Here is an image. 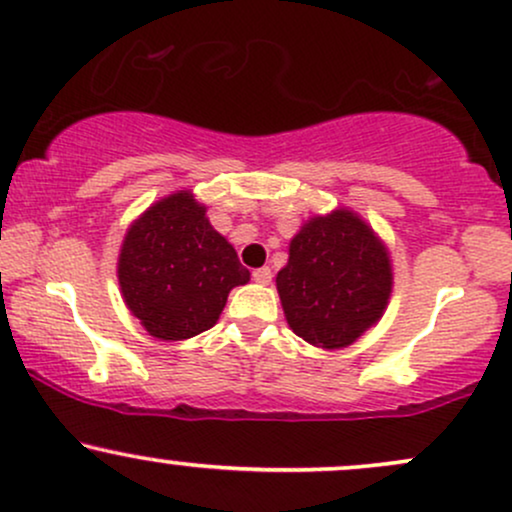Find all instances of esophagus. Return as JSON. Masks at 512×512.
Listing matches in <instances>:
<instances>
[{
	"label": "esophagus",
	"instance_id": "esophagus-1",
	"mask_svg": "<svg viewBox=\"0 0 512 512\" xmlns=\"http://www.w3.org/2000/svg\"><path fill=\"white\" fill-rule=\"evenodd\" d=\"M254 280L258 282V285H268V282L273 280V273H270V268H256Z\"/></svg>",
	"mask_w": 512,
	"mask_h": 512
}]
</instances>
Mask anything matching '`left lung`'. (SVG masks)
Here are the masks:
<instances>
[{
    "instance_id": "1",
    "label": "left lung",
    "mask_w": 512,
    "mask_h": 512,
    "mask_svg": "<svg viewBox=\"0 0 512 512\" xmlns=\"http://www.w3.org/2000/svg\"><path fill=\"white\" fill-rule=\"evenodd\" d=\"M275 285L294 335L321 350H342L386 314L393 263L362 215L335 208L306 220L290 239Z\"/></svg>"
}]
</instances>
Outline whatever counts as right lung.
I'll list each match as a JSON object with an SVG mask.
<instances>
[{"label": "right lung", "mask_w": 512, "mask_h": 512, "mask_svg": "<svg viewBox=\"0 0 512 512\" xmlns=\"http://www.w3.org/2000/svg\"><path fill=\"white\" fill-rule=\"evenodd\" d=\"M126 309L158 340H189L213 328L234 287L251 273L206 218L194 191L160 198L131 222L117 261Z\"/></svg>", "instance_id": "1"}]
</instances>
